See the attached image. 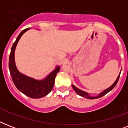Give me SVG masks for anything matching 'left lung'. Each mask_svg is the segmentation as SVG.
Instances as JSON below:
<instances>
[{"instance_id": "1", "label": "left lung", "mask_w": 128, "mask_h": 128, "mask_svg": "<svg viewBox=\"0 0 128 128\" xmlns=\"http://www.w3.org/2000/svg\"><path fill=\"white\" fill-rule=\"evenodd\" d=\"M120 73H121V72H120ZM120 74L118 75V76L117 79L116 80V81L114 82V84H112V85L111 86H110L109 88H108L107 89L104 90L103 92H102L101 93H100L99 94L98 96H90L89 94L88 93V92H86L83 91V90H81L78 89V88H76V86L74 85H73L72 84V88H74V91L76 92V93L78 94V95L80 96H82V97H84L85 98H87V99H90V100H92V99H97V98H101L103 96L106 95V94L108 93L110 91H111L115 87L116 85L117 84L118 82V80H119V78H120Z\"/></svg>"}]
</instances>
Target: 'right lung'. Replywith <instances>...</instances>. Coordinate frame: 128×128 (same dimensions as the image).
I'll return each instance as SVG.
<instances>
[{
	"mask_svg": "<svg viewBox=\"0 0 128 128\" xmlns=\"http://www.w3.org/2000/svg\"><path fill=\"white\" fill-rule=\"evenodd\" d=\"M29 28L23 30L16 39L12 48L9 56V70L10 73L12 80L17 89L24 95L31 98H40L52 91L54 84V80L57 73L60 70L59 66H56L52 72H51L46 78L42 80H36L34 78L24 75L19 72L17 69L14 60V52L16 45L23 34L28 30Z\"/></svg>",
	"mask_w": 128,
	"mask_h": 128,
	"instance_id": "add662e5",
	"label": "right lung"
}]
</instances>
